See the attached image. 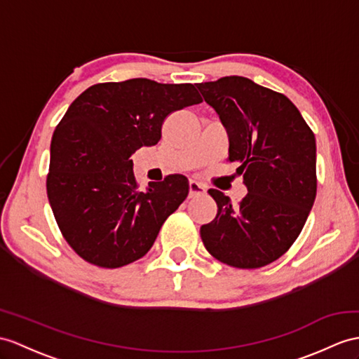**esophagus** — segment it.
I'll return each instance as SVG.
<instances>
[{
	"instance_id": "obj_1",
	"label": "esophagus",
	"mask_w": 359,
	"mask_h": 359,
	"mask_svg": "<svg viewBox=\"0 0 359 359\" xmlns=\"http://www.w3.org/2000/svg\"><path fill=\"white\" fill-rule=\"evenodd\" d=\"M204 194H205V186L201 184V182H198L195 180H190V182H189V196L195 198V196L204 195Z\"/></svg>"
}]
</instances>
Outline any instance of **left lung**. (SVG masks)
<instances>
[{"label": "left lung", "mask_w": 359, "mask_h": 359, "mask_svg": "<svg viewBox=\"0 0 359 359\" xmlns=\"http://www.w3.org/2000/svg\"><path fill=\"white\" fill-rule=\"evenodd\" d=\"M229 135V161L241 164L248 194L238 205L210 189L215 219L201 226L207 251L236 268L277 260L299 238L317 194L316 137L286 95L242 76L198 83Z\"/></svg>", "instance_id": "left-lung-1"}]
</instances>
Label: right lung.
<instances>
[{
  "instance_id": "add662e5",
  "label": "right lung",
  "mask_w": 359,
  "mask_h": 359,
  "mask_svg": "<svg viewBox=\"0 0 359 359\" xmlns=\"http://www.w3.org/2000/svg\"><path fill=\"white\" fill-rule=\"evenodd\" d=\"M203 102L195 85L129 79L90 86L69 104L50 146L47 195L65 241L93 265L120 268L143 257L189 195L169 175L140 190L130 160L155 146L170 112Z\"/></svg>"
}]
</instances>
